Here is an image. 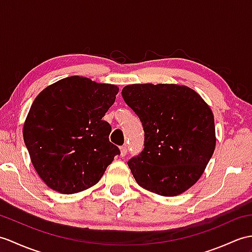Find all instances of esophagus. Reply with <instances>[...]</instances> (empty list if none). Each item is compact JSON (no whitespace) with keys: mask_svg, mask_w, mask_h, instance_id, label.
<instances>
[{"mask_svg":"<svg viewBox=\"0 0 252 252\" xmlns=\"http://www.w3.org/2000/svg\"><path fill=\"white\" fill-rule=\"evenodd\" d=\"M126 153H127L126 146H121V147H120V155H121V157H125L126 155Z\"/></svg>","mask_w":252,"mask_h":252,"instance_id":"34e87169","label":"esophagus"}]
</instances>
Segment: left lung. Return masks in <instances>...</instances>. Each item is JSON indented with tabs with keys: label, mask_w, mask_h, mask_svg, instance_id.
Returning a JSON list of instances; mask_svg holds the SVG:
<instances>
[{
	"label": "left lung",
	"mask_w": 252,
	"mask_h": 252,
	"mask_svg": "<svg viewBox=\"0 0 252 252\" xmlns=\"http://www.w3.org/2000/svg\"><path fill=\"white\" fill-rule=\"evenodd\" d=\"M122 97L142 121L145 148L127 165L142 188L176 196L203 175L216 146L212 109L191 88L128 85Z\"/></svg>",
	"instance_id": "8db88e82"
}]
</instances>
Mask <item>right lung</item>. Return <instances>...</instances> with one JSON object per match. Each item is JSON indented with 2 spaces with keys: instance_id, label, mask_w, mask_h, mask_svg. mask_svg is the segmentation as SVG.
Returning a JSON list of instances; mask_svg holds the SVG:
<instances>
[{
  "instance_id": "right-lung-1",
  "label": "right lung",
  "mask_w": 252,
  "mask_h": 252,
  "mask_svg": "<svg viewBox=\"0 0 252 252\" xmlns=\"http://www.w3.org/2000/svg\"><path fill=\"white\" fill-rule=\"evenodd\" d=\"M119 88L71 76L35 97L23 125V139L38 176L50 189L72 194L101 179L115 156L112 126L102 118Z\"/></svg>"
}]
</instances>
